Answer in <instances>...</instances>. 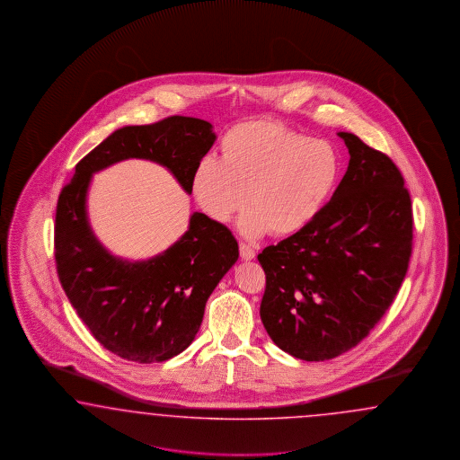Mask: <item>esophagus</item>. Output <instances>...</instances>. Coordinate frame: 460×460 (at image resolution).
Segmentation results:
<instances>
[{"mask_svg":"<svg viewBox=\"0 0 460 460\" xmlns=\"http://www.w3.org/2000/svg\"><path fill=\"white\" fill-rule=\"evenodd\" d=\"M239 252H241V258H243L244 261H251V260H254V256H256L254 250L251 248L250 244H246V243H239Z\"/></svg>","mask_w":460,"mask_h":460,"instance_id":"esophagus-1","label":"esophagus"}]
</instances>
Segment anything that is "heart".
<instances>
[{"mask_svg":"<svg viewBox=\"0 0 460 460\" xmlns=\"http://www.w3.org/2000/svg\"><path fill=\"white\" fill-rule=\"evenodd\" d=\"M339 179L341 156L332 143L251 119L224 133L221 158L206 155L195 164L190 189L216 223H227L248 199L251 208L239 221L243 234L261 236L270 229L292 236L321 216Z\"/></svg>","mask_w":460,"mask_h":460,"instance_id":"obj_1","label":"heart"}]
</instances>
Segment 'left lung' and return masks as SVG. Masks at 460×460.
<instances>
[{"instance_id":"8db88e82","label":"left lung","mask_w":460,"mask_h":460,"mask_svg":"<svg viewBox=\"0 0 460 460\" xmlns=\"http://www.w3.org/2000/svg\"><path fill=\"white\" fill-rule=\"evenodd\" d=\"M339 137L350 160L325 209L258 254L266 332L304 361L334 359L367 337L393 304L411 256L413 214L402 172L356 135Z\"/></svg>"}]
</instances>
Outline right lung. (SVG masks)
<instances>
[{"label":"right lung","instance_id":"obj_1","mask_svg":"<svg viewBox=\"0 0 460 460\" xmlns=\"http://www.w3.org/2000/svg\"><path fill=\"white\" fill-rule=\"evenodd\" d=\"M216 141L212 125L170 116L154 125L125 126L75 165L58 195L54 227L57 275L77 315L102 348L126 361H167L189 348L206 302L239 258L236 237L202 212L167 251L146 261L112 256L87 219V190L116 162L145 158L167 167L187 194L195 164Z\"/></svg>","mask_w":460,"mask_h":460}]
</instances>
